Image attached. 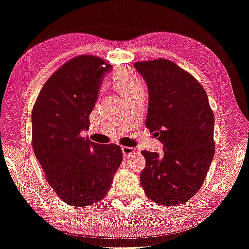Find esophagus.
<instances>
[{
	"instance_id": "esophagus-1",
	"label": "esophagus",
	"mask_w": 249,
	"mask_h": 249,
	"mask_svg": "<svg viewBox=\"0 0 249 249\" xmlns=\"http://www.w3.org/2000/svg\"><path fill=\"white\" fill-rule=\"evenodd\" d=\"M122 152H123L124 158H129V157H132L133 154H135L137 150L134 147H131V146H122Z\"/></svg>"
}]
</instances>
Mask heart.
Wrapping results in <instances>:
<instances>
[{
	"instance_id": "heart-1",
	"label": "heart",
	"mask_w": 249,
	"mask_h": 249,
	"mask_svg": "<svg viewBox=\"0 0 249 249\" xmlns=\"http://www.w3.org/2000/svg\"><path fill=\"white\" fill-rule=\"evenodd\" d=\"M114 87L125 97H128L140 89H143V84L140 77L132 70H120L112 78Z\"/></svg>"
}]
</instances>
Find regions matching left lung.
<instances>
[{
    "label": "left lung",
    "mask_w": 249,
    "mask_h": 249,
    "mask_svg": "<svg viewBox=\"0 0 249 249\" xmlns=\"http://www.w3.org/2000/svg\"><path fill=\"white\" fill-rule=\"evenodd\" d=\"M148 88L146 127L163 143V155L142 151L141 184L152 201L178 206L206 179L214 154V116L198 80L168 59L134 64Z\"/></svg>",
    "instance_id": "obj_1"
}]
</instances>
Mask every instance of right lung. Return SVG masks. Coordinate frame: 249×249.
<instances>
[{
    "label": "right lung",
    "mask_w": 249,
    "mask_h": 249,
    "mask_svg": "<svg viewBox=\"0 0 249 249\" xmlns=\"http://www.w3.org/2000/svg\"><path fill=\"white\" fill-rule=\"evenodd\" d=\"M110 68L97 55L70 59L46 81L32 109L36 157L47 182L73 207L101 201L123 161L116 144H97L81 136L89 126L104 73Z\"/></svg>",
    "instance_id": "add662e5"
}]
</instances>
